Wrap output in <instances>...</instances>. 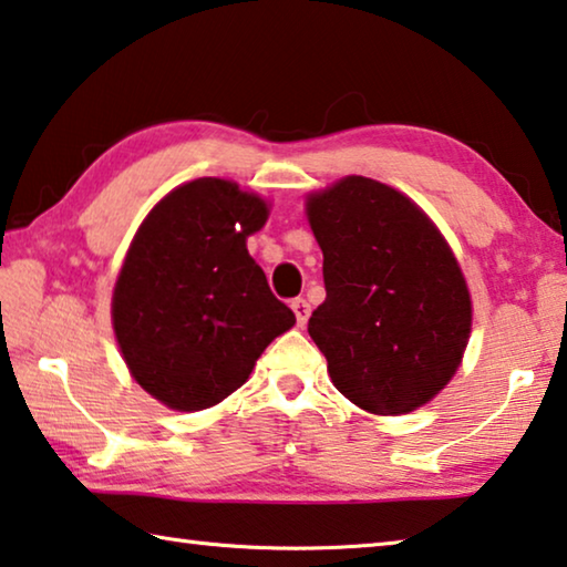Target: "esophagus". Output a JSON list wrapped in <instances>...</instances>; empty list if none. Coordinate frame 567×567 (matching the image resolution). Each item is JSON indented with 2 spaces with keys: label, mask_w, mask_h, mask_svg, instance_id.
I'll return each instance as SVG.
<instances>
[{
  "label": "esophagus",
  "mask_w": 567,
  "mask_h": 567,
  "mask_svg": "<svg viewBox=\"0 0 567 567\" xmlns=\"http://www.w3.org/2000/svg\"><path fill=\"white\" fill-rule=\"evenodd\" d=\"M292 312H295V318H298V326H305V322H308V318H310V302L305 298H295L292 300Z\"/></svg>",
  "instance_id": "obj_1"
}]
</instances>
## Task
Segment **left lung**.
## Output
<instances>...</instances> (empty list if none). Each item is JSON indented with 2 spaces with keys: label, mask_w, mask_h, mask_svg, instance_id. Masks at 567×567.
<instances>
[{
  "label": "left lung",
  "mask_w": 567,
  "mask_h": 567,
  "mask_svg": "<svg viewBox=\"0 0 567 567\" xmlns=\"http://www.w3.org/2000/svg\"><path fill=\"white\" fill-rule=\"evenodd\" d=\"M308 219L326 280L308 332L336 389L381 416L424 406L460 368L472 328L452 249L416 204L365 176L310 196Z\"/></svg>",
  "instance_id": "8db88e82"
}]
</instances>
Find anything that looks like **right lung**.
<instances>
[{
	"label": "right lung",
	"mask_w": 567,
	"mask_h": 567,
	"mask_svg": "<svg viewBox=\"0 0 567 567\" xmlns=\"http://www.w3.org/2000/svg\"><path fill=\"white\" fill-rule=\"evenodd\" d=\"M267 204L224 178H196L161 199L125 257L113 328L133 379L176 411L209 409L249 379L295 326L247 251Z\"/></svg>",
	"instance_id": "add662e5"
}]
</instances>
